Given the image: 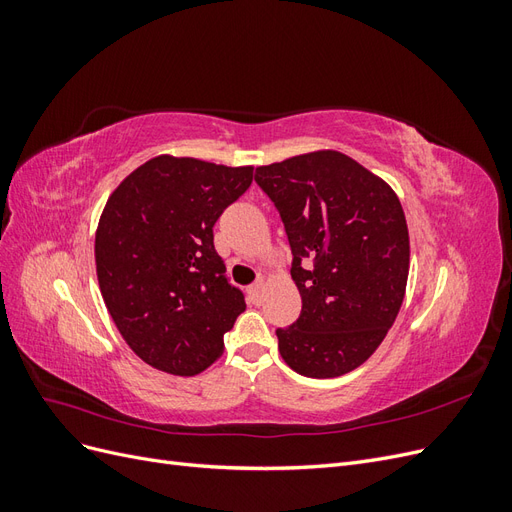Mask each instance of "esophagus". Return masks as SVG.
I'll return each instance as SVG.
<instances>
[{
	"mask_svg": "<svg viewBox=\"0 0 512 512\" xmlns=\"http://www.w3.org/2000/svg\"><path fill=\"white\" fill-rule=\"evenodd\" d=\"M262 288H265V284H262V280H258L256 284H252L250 288H247V294H250V299H252V303H260L262 301Z\"/></svg>",
	"mask_w": 512,
	"mask_h": 512,
	"instance_id": "1",
	"label": "esophagus"
}]
</instances>
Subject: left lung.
Listing matches in <instances>:
<instances>
[{"label": "left lung", "instance_id": "8db88e82", "mask_svg": "<svg viewBox=\"0 0 512 512\" xmlns=\"http://www.w3.org/2000/svg\"><path fill=\"white\" fill-rule=\"evenodd\" d=\"M256 183L284 222L301 314L277 329V348L307 378L363 365L404 301L410 241L395 192L339 151L256 168Z\"/></svg>", "mask_w": 512, "mask_h": 512}]
</instances>
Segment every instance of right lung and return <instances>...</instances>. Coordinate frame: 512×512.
Masks as SVG:
<instances>
[{"label": "right lung", "mask_w": 512, "mask_h": 512, "mask_svg": "<svg viewBox=\"0 0 512 512\" xmlns=\"http://www.w3.org/2000/svg\"><path fill=\"white\" fill-rule=\"evenodd\" d=\"M252 170L160 156L108 198L96 232L98 282L121 337L147 365L200 374L245 312L213 226L250 188Z\"/></svg>", "instance_id": "add662e5"}]
</instances>
